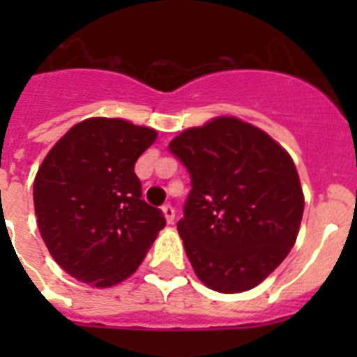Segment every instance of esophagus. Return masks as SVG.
<instances>
[{"instance_id":"esophagus-1","label":"esophagus","mask_w":357,"mask_h":357,"mask_svg":"<svg viewBox=\"0 0 357 357\" xmlns=\"http://www.w3.org/2000/svg\"><path fill=\"white\" fill-rule=\"evenodd\" d=\"M162 213H164V216H166V222H168V223L175 222V209H173L169 204L162 206Z\"/></svg>"}]
</instances>
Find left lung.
<instances>
[{
  "label": "left lung",
  "instance_id": "1",
  "mask_svg": "<svg viewBox=\"0 0 357 357\" xmlns=\"http://www.w3.org/2000/svg\"><path fill=\"white\" fill-rule=\"evenodd\" d=\"M168 148L191 176L176 229L198 279L220 293L261 284L293 248L304 213L288 151L230 116L188 128Z\"/></svg>",
  "mask_w": 357,
  "mask_h": 357
}]
</instances>
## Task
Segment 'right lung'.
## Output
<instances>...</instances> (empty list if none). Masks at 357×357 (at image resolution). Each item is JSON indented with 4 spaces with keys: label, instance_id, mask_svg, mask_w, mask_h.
<instances>
[{
    "label": "right lung",
    "instance_id": "obj_1",
    "mask_svg": "<svg viewBox=\"0 0 357 357\" xmlns=\"http://www.w3.org/2000/svg\"><path fill=\"white\" fill-rule=\"evenodd\" d=\"M155 139L153 128L89 118L44 157L33 182L37 225L53 259L77 280L119 284L166 225L162 211L141 198L134 172Z\"/></svg>",
    "mask_w": 357,
    "mask_h": 357
}]
</instances>
